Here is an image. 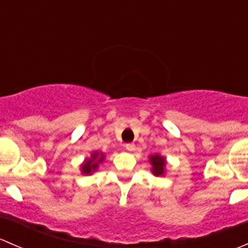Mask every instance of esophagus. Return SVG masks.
Segmentation results:
<instances>
[{
  "label": "esophagus",
  "mask_w": 248,
  "mask_h": 248,
  "mask_svg": "<svg viewBox=\"0 0 248 248\" xmlns=\"http://www.w3.org/2000/svg\"><path fill=\"white\" fill-rule=\"evenodd\" d=\"M124 147H126V150H128V151H133V150L136 149V145L132 144V142H128V144L124 145Z\"/></svg>",
  "instance_id": "1"
}]
</instances>
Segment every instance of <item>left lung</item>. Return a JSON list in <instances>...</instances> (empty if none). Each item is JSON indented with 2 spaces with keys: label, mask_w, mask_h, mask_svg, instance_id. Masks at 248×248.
Returning <instances> with one entry per match:
<instances>
[{
  "label": "left lung",
  "mask_w": 248,
  "mask_h": 248,
  "mask_svg": "<svg viewBox=\"0 0 248 248\" xmlns=\"http://www.w3.org/2000/svg\"><path fill=\"white\" fill-rule=\"evenodd\" d=\"M150 163H151L152 166L151 171L154 172V175H156V176H162V175H164L167 164L164 157H162L161 155H151V156H150Z\"/></svg>",
  "instance_id": "obj_1"
}]
</instances>
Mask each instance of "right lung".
I'll return each instance as SVG.
<instances>
[{
  "label": "right lung",
  "mask_w": 248,
  "mask_h": 248,
  "mask_svg": "<svg viewBox=\"0 0 248 248\" xmlns=\"http://www.w3.org/2000/svg\"><path fill=\"white\" fill-rule=\"evenodd\" d=\"M104 161V154H99L98 151H94L90 158H87L84 163L81 164V172L84 175L92 174L94 170L98 169V164Z\"/></svg>",
  "instance_id": "add662e5"
}]
</instances>
